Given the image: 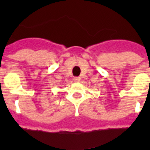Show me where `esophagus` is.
Instances as JSON below:
<instances>
[{"label": "esophagus", "instance_id": "1", "mask_svg": "<svg viewBox=\"0 0 150 150\" xmlns=\"http://www.w3.org/2000/svg\"><path fill=\"white\" fill-rule=\"evenodd\" d=\"M80 80H81V79H80L79 77H75V78H74V81H75V82H80Z\"/></svg>", "mask_w": 150, "mask_h": 150}]
</instances>
